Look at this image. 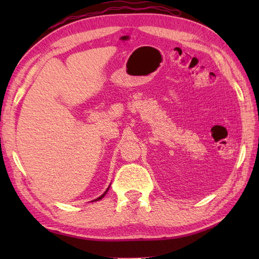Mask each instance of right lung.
<instances>
[{
    "mask_svg": "<svg viewBox=\"0 0 259 259\" xmlns=\"http://www.w3.org/2000/svg\"><path fill=\"white\" fill-rule=\"evenodd\" d=\"M109 188H110V187H108V188H107V190H106V191H104V192H103V194H102V195H101L100 197H98V198H97V199H95V200H92V201H97V200H100V199H102V198H103L104 196H106V194H107V192H108Z\"/></svg>",
    "mask_w": 259,
    "mask_h": 259,
    "instance_id": "obj_1",
    "label": "right lung"
}]
</instances>
